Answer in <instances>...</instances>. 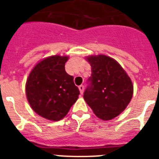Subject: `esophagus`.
Returning a JSON list of instances; mask_svg holds the SVG:
<instances>
[{"label": "esophagus", "instance_id": "34e87169", "mask_svg": "<svg viewBox=\"0 0 159 159\" xmlns=\"http://www.w3.org/2000/svg\"><path fill=\"white\" fill-rule=\"evenodd\" d=\"M78 88H79L81 94H82V93H83V92H84V86H83V85H81V86H79V87H78Z\"/></svg>", "mask_w": 159, "mask_h": 159}]
</instances>
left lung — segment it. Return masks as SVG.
Masks as SVG:
<instances>
[{"mask_svg":"<svg viewBox=\"0 0 159 159\" xmlns=\"http://www.w3.org/2000/svg\"><path fill=\"white\" fill-rule=\"evenodd\" d=\"M92 75L87 80L84 100L95 115L108 120L120 115L130 102L133 84L116 60L105 55L91 56Z\"/></svg>","mask_w":159,"mask_h":159,"instance_id":"left-lung-1","label":"left lung"}]
</instances>
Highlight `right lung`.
Segmentation results:
<instances>
[{
    "label": "right lung",
    "instance_id": "1",
    "mask_svg": "<svg viewBox=\"0 0 159 159\" xmlns=\"http://www.w3.org/2000/svg\"><path fill=\"white\" fill-rule=\"evenodd\" d=\"M67 57H47L31 71L26 82L28 102L36 113L57 121L62 119L77 102L79 89L73 77L65 71Z\"/></svg>",
    "mask_w": 159,
    "mask_h": 159
}]
</instances>
